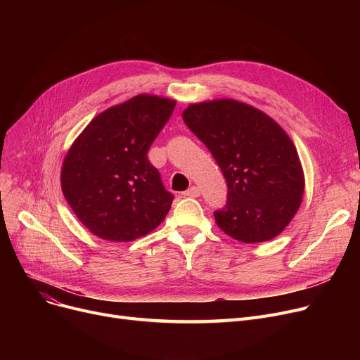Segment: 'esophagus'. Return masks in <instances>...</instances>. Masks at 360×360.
I'll return each instance as SVG.
<instances>
[{
	"label": "esophagus",
	"mask_w": 360,
	"mask_h": 360,
	"mask_svg": "<svg viewBox=\"0 0 360 360\" xmlns=\"http://www.w3.org/2000/svg\"><path fill=\"white\" fill-rule=\"evenodd\" d=\"M185 197H200V188L198 186H190L188 190L184 193Z\"/></svg>",
	"instance_id": "1"
}]
</instances>
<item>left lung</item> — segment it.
Segmentation results:
<instances>
[{
  "instance_id": "1",
  "label": "left lung",
  "mask_w": 360,
  "mask_h": 360,
  "mask_svg": "<svg viewBox=\"0 0 360 360\" xmlns=\"http://www.w3.org/2000/svg\"><path fill=\"white\" fill-rule=\"evenodd\" d=\"M182 118L228 182V200L214 212L219 228L247 243L277 236L297 212L305 186L286 132L264 112L232 99L191 105Z\"/></svg>"
}]
</instances>
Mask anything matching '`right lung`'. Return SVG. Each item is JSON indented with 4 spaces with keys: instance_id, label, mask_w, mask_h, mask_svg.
I'll use <instances>...</instances> for the list:
<instances>
[{
    "instance_id": "right-lung-1",
    "label": "right lung",
    "mask_w": 360,
    "mask_h": 360,
    "mask_svg": "<svg viewBox=\"0 0 360 360\" xmlns=\"http://www.w3.org/2000/svg\"><path fill=\"white\" fill-rule=\"evenodd\" d=\"M175 101L140 94L99 113L65 156L63 193L96 236L128 242L156 229L174 194L147 153L172 117Z\"/></svg>"
}]
</instances>
